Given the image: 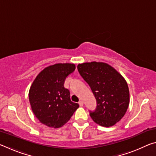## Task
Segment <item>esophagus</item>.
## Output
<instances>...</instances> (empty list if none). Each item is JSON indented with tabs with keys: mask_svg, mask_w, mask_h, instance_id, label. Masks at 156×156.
I'll return each instance as SVG.
<instances>
[{
	"mask_svg": "<svg viewBox=\"0 0 156 156\" xmlns=\"http://www.w3.org/2000/svg\"><path fill=\"white\" fill-rule=\"evenodd\" d=\"M78 104H79V105H80V107H82V106H83V102L82 101V100H80V101L78 102Z\"/></svg>",
	"mask_w": 156,
	"mask_h": 156,
	"instance_id": "esophagus-1",
	"label": "esophagus"
}]
</instances>
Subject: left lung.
I'll return each mask as SVG.
<instances>
[{"label": "left lung", "mask_w": 156, "mask_h": 156, "mask_svg": "<svg viewBox=\"0 0 156 156\" xmlns=\"http://www.w3.org/2000/svg\"><path fill=\"white\" fill-rule=\"evenodd\" d=\"M78 70L90 87L97 106L90 116L98 125L109 127L119 122L129 105L128 84L122 76L105 62H84Z\"/></svg>", "instance_id": "left-lung-1"}]
</instances>
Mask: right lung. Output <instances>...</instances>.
Returning a JSON list of instances; mask_svg holds the SVG:
<instances>
[{"instance_id":"right-lung-1","label":"right lung","mask_w":156,"mask_h":156,"mask_svg":"<svg viewBox=\"0 0 156 156\" xmlns=\"http://www.w3.org/2000/svg\"><path fill=\"white\" fill-rule=\"evenodd\" d=\"M75 69L74 64L58 63L44 68L34 80L29 100L34 115L43 125L53 128L62 126L79 107L64 87L66 78Z\"/></svg>"}]
</instances>
